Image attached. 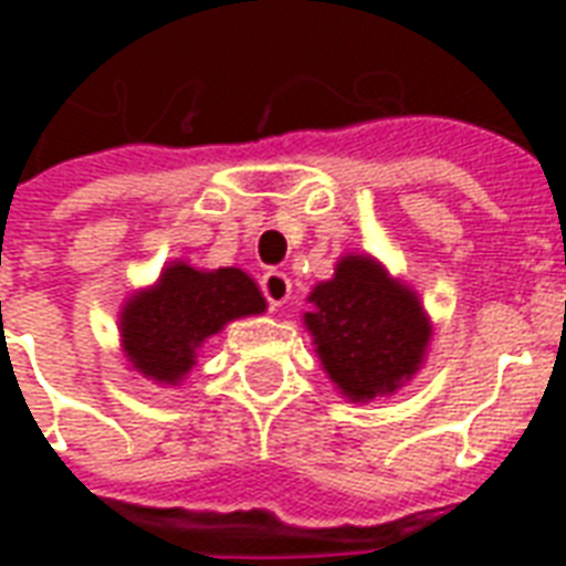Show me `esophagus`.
Masks as SVG:
<instances>
[{"mask_svg": "<svg viewBox=\"0 0 566 566\" xmlns=\"http://www.w3.org/2000/svg\"><path fill=\"white\" fill-rule=\"evenodd\" d=\"M261 293H264V300L273 305V308H282L284 302L291 300V279L282 270H266L261 275Z\"/></svg>", "mask_w": 566, "mask_h": 566, "instance_id": "1", "label": "esophagus"}]
</instances>
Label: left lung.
<instances>
[{
  "label": "left lung",
  "instance_id": "8db88e82",
  "mask_svg": "<svg viewBox=\"0 0 566 566\" xmlns=\"http://www.w3.org/2000/svg\"><path fill=\"white\" fill-rule=\"evenodd\" d=\"M305 326L319 361L349 399L394 394L420 367L429 323L417 296L387 279L373 258L346 255L332 282L311 293Z\"/></svg>",
  "mask_w": 566,
  "mask_h": 566
}]
</instances>
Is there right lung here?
Instances as JSON below:
<instances>
[{
  "instance_id": "add662e5",
  "label": "right lung",
  "mask_w": 566,
  "mask_h": 566,
  "mask_svg": "<svg viewBox=\"0 0 566 566\" xmlns=\"http://www.w3.org/2000/svg\"><path fill=\"white\" fill-rule=\"evenodd\" d=\"M264 296L247 273L222 266L202 273L172 264L153 291L123 308V346L128 361L155 381L176 385L193 367L196 349L229 319L261 314Z\"/></svg>"
}]
</instances>
